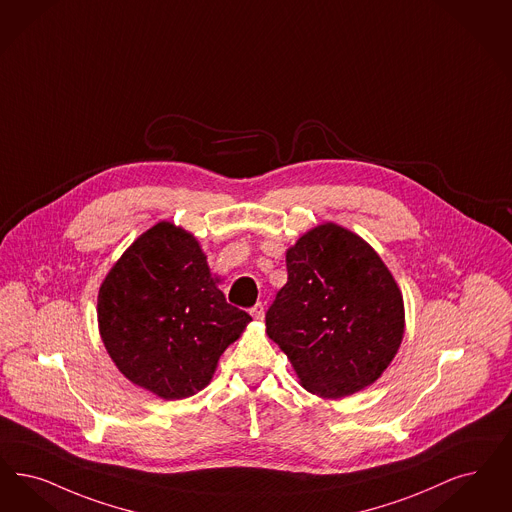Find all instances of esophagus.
Masks as SVG:
<instances>
[{
  "instance_id": "esophagus-1",
  "label": "esophagus",
  "mask_w": 512,
  "mask_h": 512,
  "mask_svg": "<svg viewBox=\"0 0 512 512\" xmlns=\"http://www.w3.org/2000/svg\"><path fill=\"white\" fill-rule=\"evenodd\" d=\"M251 316H253L255 320H263V318H265V307H263V303H257L255 307L251 308Z\"/></svg>"
}]
</instances>
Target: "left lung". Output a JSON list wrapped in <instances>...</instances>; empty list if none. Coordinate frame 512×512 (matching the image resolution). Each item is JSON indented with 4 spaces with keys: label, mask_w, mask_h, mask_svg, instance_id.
Wrapping results in <instances>:
<instances>
[{
    "label": "left lung",
    "mask_w": 512,
    "mask_h": 512,
    "mask_svg": "<svg viewBox=\"0 0 512 512\" xmlns=\"http://www.w3.org/2000/svg\"><path fill=\"white\" fill-rule=\"evenodd\" d=\"M287 284L266 310V333L301 385L343 398L375 383L404 337V299L358 234L316 226L286 253Z\"/></svg>",
    "instance_id": "1"
}]
</instances>
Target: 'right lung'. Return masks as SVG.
<instances>
[{
	"label": "right lung",
	"mask_w": 512,
	"mask_h": 512,
	"mask_svg": "<svg viewBox=\"0 0 512 512\" xmlns=\"http://www.w3.org/2000/svg\"><path fill=\"white\" fill-rule=\"evenodd\" d=\"M198 240L162 221L125 249L97 299L104 347L123 375L164 400L209 385L251 316L228 305Z\"/></svg>",
	"instance_id": "add662e5"
}]
</instances>
